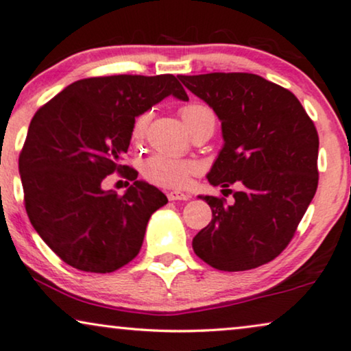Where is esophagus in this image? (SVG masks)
<instances>
[{
	"mask_svg": "<svg viewBox=\"0 0 351 351\" xmlns=\"http://www.w3.org/2000/svg\"><path fill=\"white\" fill-rule=\"evenodd\" d=\"M167 197L168 200H189L191 195L184 193H178V191H170V193L167 194Z\"/></svg>",
	"mask_w": 351,
	"mask_h": 351,
	"instance_id": "obj_1",
	"label": "esophagus"
}]
</instances>
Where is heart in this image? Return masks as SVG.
<instances>
[{
  "mask_svg": "<svg viewBox=\"0 0 351 351\" xmlns=\"http://www.w3.org/2000/svg\"><path fill=\"white\" fill-rule=\"evenodd\" d=\"M184 123L189 130L199 125L204 120H215L213 110L208 106L193 102V104L183 106L180 109ZM147 117L141 115L134 121L132 136L134 141H141L146 132ZM200 170L199 163L195 160H180V158H171L167 156H152L143 163V176L151 183L162 186V188L180 189L189 183L191 176L197 175Z\"/></svg>",
  "mask_w": 351,
  "mask_h": 351,
  "instance_id": "1",
  "label": "heart"
}]
</instances>
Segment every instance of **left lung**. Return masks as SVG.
<instances>
[{
	"mask_svg": "<svg viewBox=\"0 0 351 351\" xmlns=\"http://www.w3.org/2000/svg\"><path fill=\"white\" fill-rule=\"evenodd\" d=\"M178 78L221 120L224 144L207 175L210 184L242 186L231 205L223 197L200 195L212 208V221L193 239L195 255L221 271L268 263L292 241L315 197L319 147L315 123L291 91L260 75Z\"/></svg>",
	"mask_w": 351,
	"mask_h": 351,
	"instance_id": "1",
	"label": "left lung"
}]
</instances>
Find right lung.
<instances>
[{
	"label": "right lung",
	"instance_id": "right-lung-1",
	"mask_svg": "<svg viewBox=\"0 0 351 351\" xmlns=\"http://www.w3.org/2000/svg\"><path fill=\"white\" fill-rule=\"evenodd\" d=\"M167 96L189 99L170 73L93 77L36 110L19 156L23 200L32 226L67 265L112 273L139 254L149 218L168 199L121 157L134 119ZM114 171L134 181L123 196L101 189Z\"/></svg>",
	"mask_w": 351,
	"mask_h": 351
}]
</instances>
